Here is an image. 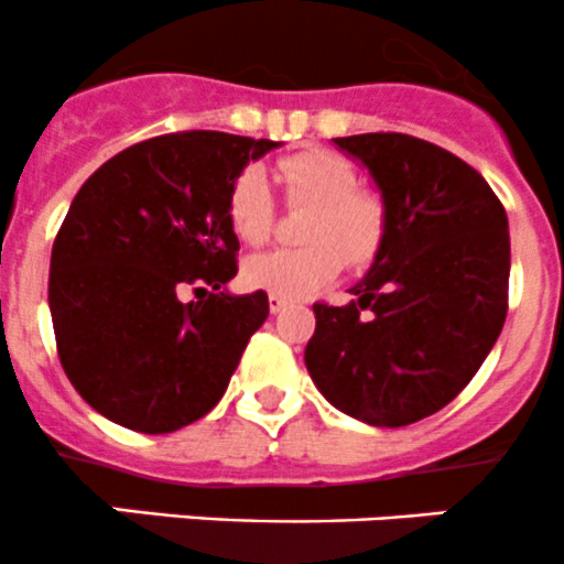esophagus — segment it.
Wrapping results in <instances>:
<instances>
[{"mask_svg": "<svg viewBox=\"0 0 564 564\" xmlns=\"http://www.w3.org/2000/svg\"><path fill=\"white\" fill-rule=\"evenodd\" d=\"M284 306H288V299H282V295H269V310H271V315H280Z\"/></svg>", "mask_w": 564, "mask_h": 564, "instance_id": "obj_1", "label": "esophagus"}]
</instances>
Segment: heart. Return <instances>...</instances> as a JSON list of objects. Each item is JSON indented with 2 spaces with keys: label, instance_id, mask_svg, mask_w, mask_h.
I'll return each mask as SVG.
<instances>
[{
  "label": "heart",
  "instance_id": "obj_1",
  "mask_svg": "<svg viewBox=\"0 0 564 564\" xmlns=\"http://www.w3.org/2000/svg\"><path fill=\"white\" fill-rule=\"evenodd\" d=\"M276 181L290 205H306L310 216L301 238L306 247L252 254L243 263V282L282 299H304L337 280L345 260L356 269L378 258L387 238V208L376 194L356 192L354 166L326 150H306L276 164ZM236 236L263 243L274 227V199L258 166L236 177L227 199Z\"/></svg>",
  "mask_w": 564,
  "mask_h": 564
}]
</instances>
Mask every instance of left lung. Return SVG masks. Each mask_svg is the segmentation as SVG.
I'll list each match as a JSON object with an SVG mask.
<instances>
[{"label":"left lung","mask_w":564,"mask_h":564,"mask_svg":"<svg viewBox=\"0 0 564 564\" xmlns=\"http://www.w3.org/2000/svg\"><path fill=\"white\" fill-rule=\"evenodd\" d=\"M334 144L370 172L387 238L348 304L312 306L304 365L334 409L403 427L458 398L499 339L507 214L477 170L425 139L356 133Z\"/></svg>","instance_id":"8db88e82"}]
</instances>
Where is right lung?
Returning a JSON list of instances; mask_svg holds the SVG:
<instances>
[{
	"label": "right lung",
	"instance_id": "obj_1",
	"mask_svg": "<svg viewBox=\"0 0 564 564\" xmlns=\"http://www.w3.org/2000/svg\"><path fill=\"white\" fill-rule=\"evenodd\" d=\"M280 144L166 133L79 188L52 249L48 310L65 376L106 420L172 433L221 400L269 317L263 290H227L238 274L227 199L243 166ZM188 286L197 302L182 301Z\"/></svg>",
	"mask_w": 564,
	"mask_h": 564
}]
</instances>
